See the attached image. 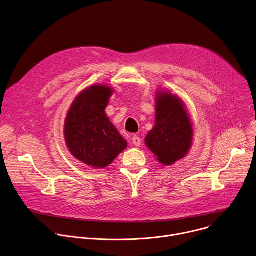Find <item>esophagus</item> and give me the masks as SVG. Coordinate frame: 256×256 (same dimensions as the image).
Wrapping results in <instances>:
<instances>
[{"instance_id":"34e87169","label":"esophagus","mask_w":256,"mask_h":256,"mask_svg":"<svg viewBox=\"0 0 256 256\" xmlns=\"http://www.w3.org/2000/svg\"><path fill=\"white\" fill-rule=\"evenodd\" d=\"M132 143L134 144V146H140V144H141V139L138 137V136H134L133 138H132Z\"/></svg>"}]
</instances>
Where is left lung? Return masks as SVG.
<instances>
[{"label": "left lung", "instance_id": "1", "mask_svg": "<svg viewBox=\"0 0 256 256\" xmlns=\"http://www.w3.org/2000/svg\"><path fill=\"white\" fill-rule=\"evenodd\" d=\"M194 138V126L184 100L170 90L156 92V124L145 137V145L158 162L170 166L186 156Z\"/></svg>", "mask_w": 256, "mask_h": 256}]
</instances>
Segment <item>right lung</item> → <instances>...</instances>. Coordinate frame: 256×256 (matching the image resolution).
I'll list each match as a JSON object with an SVG mask.
<instances>
[{
  "label": "right lung",
  "instance_id": "obj_1",
  "mask_svg": "<svg viewBox=\"0 0 256 256\" xmlns=\"http://www.w3.org/2000/svg\"><path fill=\"white\" fill-rule=\"evenodd\" d=\"M113 92L112 86L102 84L82 90L64 120L68 151L76 160L94 170L110 166L128 146L105 111Z\"/></svg>",
  "mask_w": 256,
  "mask_h": 256
}]
</instances>
